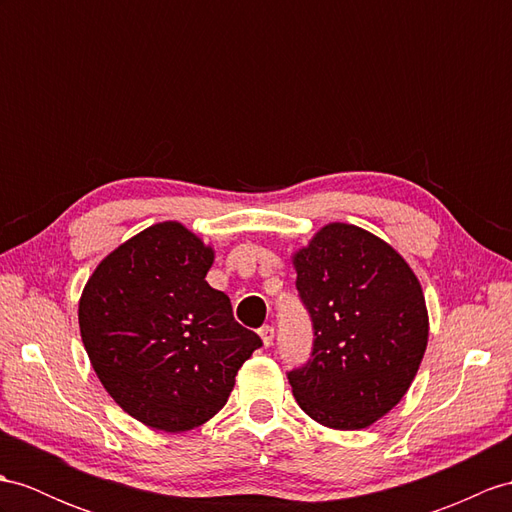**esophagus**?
Masks as SVG:
<instances>
[{
    "instance_id": "34e87169",
    "label": "esophagus",
    "mask_w": 512,
    "mask_h": 512,
    "mask_svg": "<svg viewBox=\"0 0 512 512\" xmlns=\"http://www.w3.org/2000/svg\"><path fill=\"white\" fill-rule=\"evenodd\" d=\"M258 334H260V339H263V345L269 347L273 343V336H276V330H273L271 326H263L258 330Z\"/></svg>"
}]
</instances>
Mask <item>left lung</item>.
<instances>
[{"mask_svg":"<svg viewBox=\"0 0 512 512\" xmlns=\"http://www.w3.org/2000/svg\"><path fill=\"white\" fill-rule=\"evenodd\" d=\"M293 265L315 334L308 363L286 373L295 400L321 426L367 428L417 376L428 345L421 284L389 243L350 223L321 228Z\"/></svg>","mask_w":512,"mask_h":512,"instance_id":"obj_1","label":"left lung"}]
</instances>
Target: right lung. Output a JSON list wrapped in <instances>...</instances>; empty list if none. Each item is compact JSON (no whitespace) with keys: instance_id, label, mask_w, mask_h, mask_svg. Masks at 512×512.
Listing matches in <instances>:
<instances>
[{"instance_id":"1","label":"right lung","mask_w":512,"mask_h":512,"mask_svg":"<svg viewBox=\"0 0 512 512\" xmlns=\"http://www.w3.org/2000/svg\"><path fill=\"white\" fill-rule=\"evenodd\" d=\"M213 247L178 221L132 236L97 265L80 297V334L99 382L145 426L184 432L226 406L263 341L206 282Z\"/></svg>"}]
</instances>
